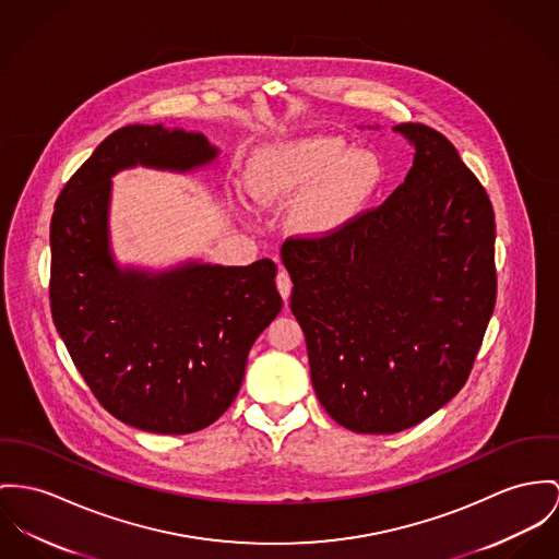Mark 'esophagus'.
<instances>
[{
    "label": "esophagus",
    "instance_id": "1",
    "mask_svg": "<svg viewBox=\"0 0 559 559\" xmlns=\"http://www.w3.org/2000/svg\"><path fill=\"white\" fill-rule=\"evenodd\" d=\"M276 289H278V294L283 296V300H289V294H292V278H289V274H287L285 270H281V272L276 274Z\"/></svg>",
    "mask_w": 559,
    "mask_h": 559
}]
</instances>
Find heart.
Wrapping results in <instances>:
<instances>
[{"label":"heart","mask_w":559,"mask_h":559,"mask_svg":"<svg viewBox=\"0 0 559 559\" xmlns=\"http://www.w3.org/2000/svg\"><path fill=\"white\" fill-rule=\"evenodd\" d=\"M385 182V164L372 148H353L343 138L310 135L261 148L247 168V187L263 206L301 194L292 225L306 238L341 234Z\"/></svg>","instance_id":"b5f03b06"}]
</instances>
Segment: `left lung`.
<instances>
[{
    "label": "left lung",
    "mask_w": 559,
    "mask_h": 559,
    "mask_svg": "<svg viewBox=\"0 0 559 559\" xmlns=\"http://www.w3.org/2000/svg\"><path fill=\"white\" fill-rule=\"evenodd\" d=\"M404 182L341 234L281 249L310 381L357 433H395L466 383L496 304L491 202L455 146L421 123Z\"/></svg>",
    "instance_id": "obj_1"
}]
</instances>
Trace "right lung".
<instances>
[{
    "label": "right lung",
    "mask_w": 559,
    "mask_h": 559,
    "mask_svg": "<svg viewBox=\"0 0 559 559\" xmlns=\"http://www.w3.org/2000/svg\"><path fill=\"white\" fill-rule=\"evenodd\" d=\"M216 166L218 148L202 131L128 126L93 151L55 204V328L99 404L138 430L191 433L215 424L242 385L251 346L283 308L270 259H185L159 270L117 261L112 176Z\"/></svg>",
    "instance_id": "1"
}]
</instances>
